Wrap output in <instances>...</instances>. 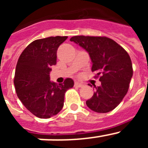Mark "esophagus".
<instances>
[{
  "instance_id": "34e87169",
  "label": "esophagus",
  "mask_w": 148,
  "mask_h": 148,
  "mask_svg": "<svg viewBox=\"0 0 148 148\" xmlns=\"http://www.w3.org/2000/svg\"><path fill=\"white\" fill-rule=\"evenodd\" d=\"M74 86H75V87H83V84L79 83V82H75V84H74Z\"/></svg>"
}]
</instances>
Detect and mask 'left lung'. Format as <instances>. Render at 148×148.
Wrapping results in <instances>:
<instances>
[{"instance_id":"1","label":"left lung","mask_w":148,"mask_h":148,"mask_svg":"<svg viewBox=\"0 0 148 148\" xmlns=\"http://www.w3.org/2000/svg\"><path fill=\"white\" fill-rule=\"evenodd\" d=\"M71 41L85 49L92 61V71L97 73L101 86L95 87L86 104L92 111L108 113L120 104L133 76L131 59L122 47L107 37L73 36Z\"/></svg>"}]
</instances>
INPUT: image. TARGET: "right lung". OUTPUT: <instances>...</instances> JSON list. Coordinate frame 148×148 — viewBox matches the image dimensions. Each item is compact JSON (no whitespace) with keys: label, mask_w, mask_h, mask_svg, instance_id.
Masks as SVG:
<instances>
[{"label":"right lung","mask_w":148,"mask_h":148,"mask_svg":"<svg viewBox=\"0 0 148 148\" xmlns=\"http://www.w3.org/2000/svg\"><path fill=\"white\" fill-rule=\"evenodd\" d=\"M66 38L56 36L34 40L22 52L17 63L14 78L17 95L25 108L40 119L58 114L64 106L65 92L74 85L71 78L58 84L49 81L58 47Z\"/></svg>","instance_id":"add662e5"}]
</instances>
